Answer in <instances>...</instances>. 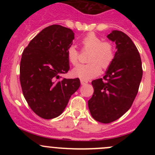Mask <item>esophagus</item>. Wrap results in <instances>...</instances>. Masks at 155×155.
<instances>
[{"instance_id":"34e87169","label":"esophagus","mask_w":155,"mask_h":155,"mask_svg":"<svg viewBox=\"0 0 155 155\" xmlns=\"http://www.w3.org/2000/svg\"><path fill=\"white\" fill-rule=\"evenodd\" d=\"M80 82H81V84H82V85H85V84L87 83V81L85 80V79H80Z\"/></svg>"}]
</instances>
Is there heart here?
Listing matches in <instances>:
<instances>
[{
    "label": "heart",
    "mask_w": 155,
    "mask_h": 155,
    "mask_svg": "<svg viewBox=\"0 0 155 155\" xmlns=\"http://www.w3.org/2000/svg\"><path fill=\"white\" fill-rule=\"evenodd\" d=\"M84 50L90 51L86 64H79L73 70V74L80 79H90L98 76L101 72V68L107 69L112 63L115 57V48L109 41H102L98 36L94 33H89L82 37L80 41ZM69 61L76 65L79 61V51L73 46L68 50Z\"/></svg>",
    "instance_id": "heart-1"
}]
</instances>
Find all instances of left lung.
Here are the masks:
<instances>
[{
	"label": "left lung",
	"instance_id": "1",
	"mask_svg": "<svg viewBox=\"0 0 155 155\" xmlns=\"http://www.w3.org/2000/svg\"><path fill=\"white\" fill-rule=\"evenodd\" d=\"M107 38L116 44L112 63L104 79L91 82L93 95L88 109L93 118L108 124L118 119L132 106L143 77L140 53L131 39L120 31H112Z\"/></svg>",
	"mask_w": 155,
	"mask_h": 155
}]
</instances>
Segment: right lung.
<instances>
[{"mask_svg": "<svg viewBox=\"0 0 155 155\" xmlns=\"http://www.w3.org/2000/svg\"><path fill=\"white\" fill-rule=\"evenodd\" d=\"M71 29L53 25L42 30L25 48L20 62V82L31 109L41 118L61 115L72 94L80 86L79 79H65L70 70L68 50L73 44Z\"/></svg>", "mask_w": 155, "mask_h": 155, "instance_id": "add662e5", "label": "right lung"}]
</instances>
